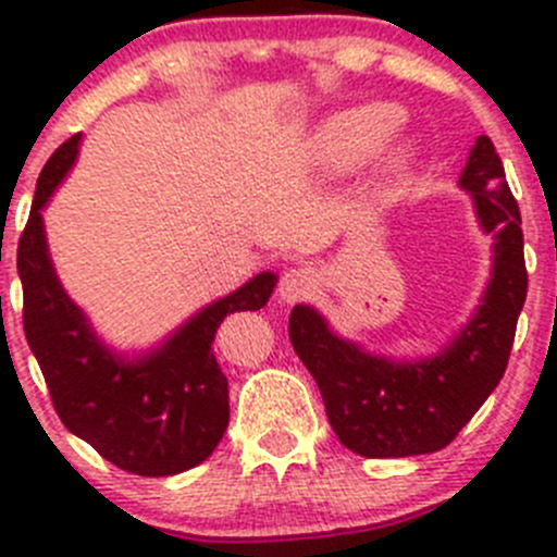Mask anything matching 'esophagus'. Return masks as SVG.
<instances>
[{
  "label": "esophagus",
  "mask_w": 557,
  "mask_h": 557,
  "mask_svg": "<svg viewBox=\"0 0 557 557\" xmlns=\"http://www.w3.org/2000/svg\"><path fill=\"white\" fill-rule=\"evenodd\" d=\"M314 288H318V274L307 267H294L280 277V299L288 305L310 299Z\"/></svg>",
  "instance_id": "obj_1"
}]
</instances>
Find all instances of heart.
I'll return each mask as SVG.
<instances>
[{
    "label": "heart",
    "instance_id": "b5f03b06",
    "mask_svg": "<svg viewBox=\"0 0 557 557\" xmlns=\"http://www.w3.org/2000/svg\"><path fill=\"white\" fill-rule=\"evenodd\" d=\"M398 126V110L391 104H363L331 117L318 134V164L329 172H347L363 164ZM409 150L391 156V170H404Z\"/></svg>",
    "mask_w": 557,
    "mask_h": 557
}]
</instances>
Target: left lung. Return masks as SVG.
I'll return each mask as SVG.
<instances>
[{
  "label": "left lung",
  "instance_id": "obj_1",
  "mask_svg": "<svg viewBox=\"0 0 557 557\" xmlns=\"http://www.w3.org/2000/svg\"><path fill=\"white\" fill-rule=\"evenodd\" d=\"M460 185L474 196L482 228L496 234V258L480 310L447 350L431 361L393 363L331 334L310 307L290 312V345L320 387L331 429L363 458L442 450L507 372L528 272L520 207L491 137L476 139Z\"/></svg>",
  "mask_w": 557,
  "mask_h": 557
}]
</instances>
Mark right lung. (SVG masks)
Instances as JSON below:
<instances>
[{
	"label": "right lung",
	"mask_w": 557,
	"mask_h": 557,
	"mask_svg": "<svg viewBox=\"0 0 557 557\" xmlns=\"http://www.w3.org/2000/svg\"><path fill=\"white\" fill-rule=\"evenodd\" d=\"M81 134L59 145L37 180L18 239L24 331L61 423L117 469L170 476L207 460L228 425V380L212 352L226 314L261 310L274 277L263 272L190 318L153 356L123 361L99 345L59 285L42 234V205L75 164Z\"/></svg>",
	"instance_id": "obj_1"
}]
</instances>
